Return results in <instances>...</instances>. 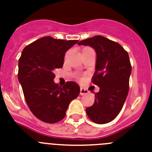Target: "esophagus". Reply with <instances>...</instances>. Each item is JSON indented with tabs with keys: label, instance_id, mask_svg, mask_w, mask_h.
Masks as SVG:
<instances>
[{
	"label": "esophagus",
	"instance_id": "1",
	"mask_svg": "<svg viewBox=\"0 0 152 152\" xmlns=\"http://www.w3.org/2000/svg\"><path fill=\"white\" fill-rule=\"evenodd\" d=\"M88 93H89L88 90L85 89V88H80V95H86V94H88Z\"/></svg>",
	"mask_w": 152,
	"mask_h": 152
}]
</instances>
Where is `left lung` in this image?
Returning <instances> with one entry per match:
<instances>
[{"mask_svg": "<svg viewBox=\"0 0 152 152\" xmlns=\"http://www.w3.org/2000/svg\"><path fill=\"white\" fill-rule=\"evenodd\" d=\"M78 45H89L96 53L92 83L100 91L95 94L94 103L86 109V113L94 123H110L121 111L128 95L132 72L128 52L118 42L102 36L82 40Z\"/></svg>", "mask_w": 152, "mask_h": 152, "instance_id": "obj_1", "label": "left lung"}]
</instances>
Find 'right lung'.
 Segmentation results:
<instances>
[{
	"label": "right lung",
	"mask_w": 152,
	"mask_h": 152,
	"mask_svg": "<svg viewBox=\"0 0 152 152\" xmlns=\"http://www.w3.org/2000/svg\"><path fill=\"white\" fill-rule=\"evenodd\" d=\"M77 42L45 36L23 50L18 80L29 110L41 121H61L69 103L80 94V87L74 81H67L62 88L54 83V70L62 68L65 52Z\"/></svg>",
	"instance_id": "right-lung-1"
}]
</instances>
